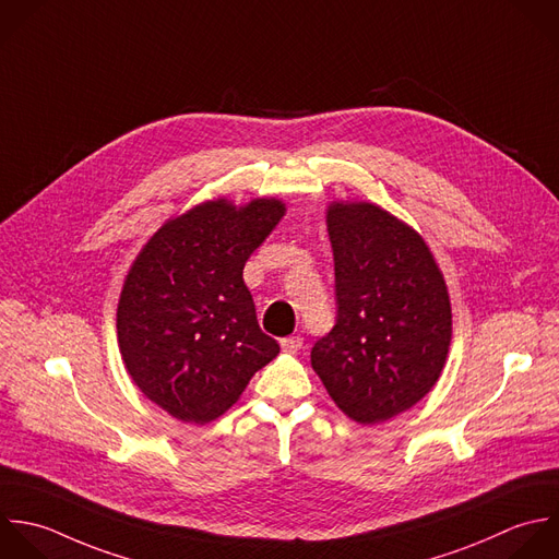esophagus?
Segmentation results:
<instances>
[{
    "label": "esophagus",
    "mask_w": 559,
    "mask_h": 559,
    "mask_svg": "<svg viewBox=\"0 0 559 559\" xmlns=\"http://www.w3.org/2000/svg\"><path fill=\"white\" fill-rule=\"evenodd\" d=\"M281 348L285 353H298L302 348V337H283Z\"/></svg>",
    "instance_id": "1"
}]
</instances>
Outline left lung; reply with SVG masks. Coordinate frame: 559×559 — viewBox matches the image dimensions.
Wrapping results in <instances>:
<instances>
[{
    "mask_svg": "<svg viewBox=\"0 0 559 559\" xmlns=\"http://www.w3.org/2000/svg\"><path fill=\"white\" fill-rule=\"evenodd\" d=\"M326 230L337 324L311 368L350 420L379 425L438 383L453 337L449 287L423 235L379 204L335 200Z\"/></svg>",
    "mask_w": 559,
    "mask_h": 559,
    "instance_id": "8db88e82",
    "label": "left lung"
}]
</instances>
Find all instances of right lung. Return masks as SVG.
I'll list each match as a JSON object with an SVG mask.
<instances>
[{"mask_svg":"<svg viewBox=\"0 0 559 559\" xmlns=\"http://www.w3.org/2000/svg\"><path fill=\"white\" fill-rule=\"evenodd\" d=\"M285 211L278 198L206 200L167 219L132 261L117 344L132 383L171 418H219L278 355L259 329L243 265Z\"/></svg>","mask_w":559,"mask_h":559,"instance_id":"1","label":"right lung"}]
</instances>
